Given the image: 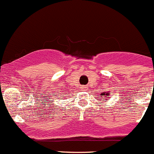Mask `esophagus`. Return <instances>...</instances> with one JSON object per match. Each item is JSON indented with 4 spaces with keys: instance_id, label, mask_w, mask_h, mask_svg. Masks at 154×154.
Masks as SVG:
<instances>
[{
    "instance_id": "esophagus-1",
    "label": "esophagus",
    "mask_w": 154,
    "mask_h": 154,
    "mask_svg": "<svg viewBox=\"0 0 154 154\" xmlns=\"http://www.w3.org/2000/svg\"><path fill=\"white\" fill-rule=\"evenodd\" d=\"M81 89L82 90H85V89H86V87H85V86H82L81 87Z\"/></svg>"
}]
</instances>
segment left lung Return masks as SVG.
Returning <instances> with one entry per match:
<instances>
[{"instance_id":"obj_1","label":"left lung","mask_w":154,"mask_h":154,"mask_svg":"<svg viewBox=\"0 0 154 154\" xmlns=\"http://www.w3.org/2000/svg\"><path fill=\"white\" fill-rule=\"evenodd\" d=\"M101 96L106 97V98H109L110 93H105V92H103L102 94H101Z\"/></svg>"}]
</instances>
